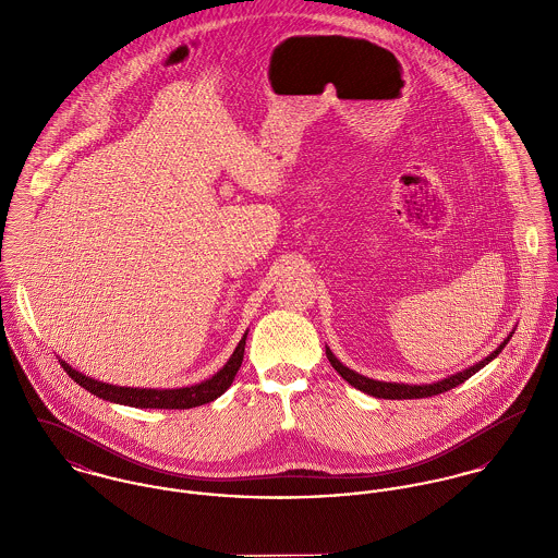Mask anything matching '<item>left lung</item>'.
I'll return each instance as SVG.
<instances>
[{
    "mask_svg": "<svg viewBox=\"0 0 558 558\" xmlns=\"http://www.w3.org/2000/svg\"><path fill=\"white\" fill-rule=\"evenodd\" d=\"M511 337H513V335H507V339H505V341H502V343H500L492 354H487L483 361H478V363H475L473 367H469V369H464V372H460V374H453V376H449V378H445V380L432 383V385H403V383L399 385V383L372 380V378L361 376V374L352 372L350 367L341 365L328 348H326V359L330 361V365L337 369V374H339L348 385H352L354 389H359V391H363V393H367V396H374V398L380 399L432 398V396L445 393V391H449V389H453V387H458V385L466 383L471 376H475L481 367H485L492 359H496V356L502 352V348L509 343V339H511Z\"/></svg>",
    "mask_w": 558,
    "mask_h": 558,
    "instance_id": "left-lung-1",
    "label": "left lung"
}]
</instances>
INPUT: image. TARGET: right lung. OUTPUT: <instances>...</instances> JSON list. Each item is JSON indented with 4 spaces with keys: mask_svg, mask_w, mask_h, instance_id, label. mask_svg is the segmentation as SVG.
<instances>
[{
    "mask_svg": "<svg viewBox=\"0 0 558 558\" xmlns=\"http://www.w3.org/2000/svg\"><path fill=\"white\" fill-rule=\"evenodd\" d=\"M244 343H246V332L242 335V339L234 350V354L230 356V361L208 380L193 385V387H182V389H133V387H116V385H107L94 378H87L80 374L77 369H73L66 361L60 359V365L64 367V372L83 387L85 391H89L96 398L107 399L113 403H124V405H133V408H167V410H184V408H195V405H204L208 401H215L221 398L234 383L236 372L242 365V356H244Z\"/></svg>",
    "mask_w": 558,
    "mask_h": 558,
    "instance_id": "1",
    "label": "right lung"
}]
</instances>
